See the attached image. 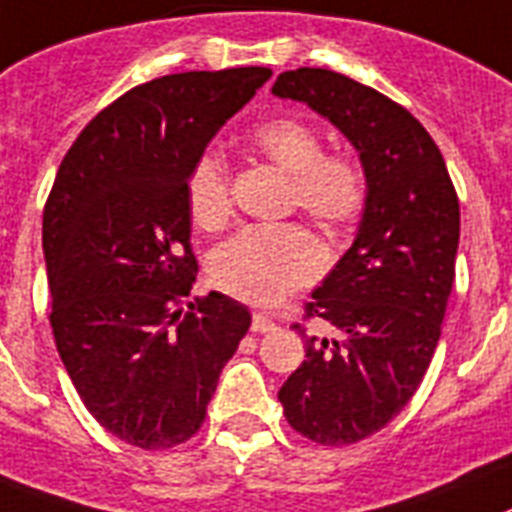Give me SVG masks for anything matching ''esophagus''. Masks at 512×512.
Returning a JSON list of instances; mask_svg holds the SVG:
<instances>
[{"label":"esophagus","instance_id":"1","mask_svg":"<svg viewBox=\"0 0 512 512\" xmlns=\"http://www.w3.org/2000/svg\"><path fill=\"white\" fill-rule=\"evenodd\" d=\"M277 327V324H274V319L269 314H253V322H251V329L253 332H259V335H264V332H272V329Z\"/></svg>","mask_w":512,"mask_h":512}]
</instances>
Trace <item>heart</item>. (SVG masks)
Here are the masks:
<instances>
[{
  "label": "heart",
  "instance_id": "heart-1",
  "mask_svg": "<svg viewBox=\"0 0 512 512\" xmlns=\"http://www.w3.org/2000/svg\"><path fill=\"white\" fill-rule=\"evenodd\" d=\"M256 154L290 175V206L303 209L327 232L356 225L366 206V175L353 156L324 154L314 128L293 117L261 122L251 133ZM190 217L201 230L217 232L230 222L232 198L227 164L204 154L188 175ZM324 248L303 225L251 227L211 256L209 274L219 290L238 301L272 306L319 277Z\"/></svg>",
  "mask_w": 512,
  "mask_h": 512
}]
</instances>
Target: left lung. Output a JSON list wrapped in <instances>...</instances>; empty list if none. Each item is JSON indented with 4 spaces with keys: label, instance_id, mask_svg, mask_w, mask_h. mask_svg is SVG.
I'll return each instance as SVG.
<instances>
[{
    "label": "left lung",
    "instance_id": "left-lung-1",
    "mask_svg": "<svg viewBox=\"0 0 512 512\" xmlns=\"http://www.w3.org/2000/svg\"><path fill=\"white\" fill-rule=\"evenodd\" d=\"M272 94L332 122L366 175L356 240L306 303L308 319L342 337H306V361L277 395L295 432L353 445L403 411L432 363L455 280L458 196L432 135L374 88L298 67L274 80Z\"/></svg>",
    "mask_w": 512,
    "mask_h": 512
}]
</instances>
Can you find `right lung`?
Instances as JSON below:
<instances>
[{"mask_svg":"<svg viewBox=\"0 0 512 512\" xmlns=\"http://www.w3.org/2000/svg\"><path fill=\"white\" fill-rule=\"evenodd\" d=\"M269 67L177 73L130 88L65 154L44 206L54 342L107 432L167 450L201 429L251 327L243 303L196 282L188 175Z\"/></svg>","mask_w":512,"mask_h":512,"instance_id":"add662e5","label":"right lung"}]
</instances>
